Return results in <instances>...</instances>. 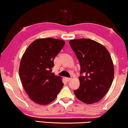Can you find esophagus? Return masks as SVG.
Returning <instances> with one entry per match:
<instances>
[{
    "label": "esophagus",
    "instance_id": "34e87169",
    "mask_svg": "<svg viewBox=\"0 0 128 128\" xmlns=\"http://www.w3.org/2000/svg\"><path fill=\"white\" fill-rule=\"evenodd\" d=\"M66 78V81H68V82H69V81H70V80H71L72 79V78Z\"/></svg>",
    "mask_w": 128,
    "mask_h": 128
}]
</instances>
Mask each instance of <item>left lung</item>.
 <instances>
[{"label":"left lung","instance_id":"left-lung-1","mask_svg":"<svg viewBox=\"0 0 128 128\" xmlns=\"http://www.w3.org/2000/svg\"><path fill=\"white\" fill-rule=\"evenodd\" d=\"M69 44L80 62V87L74 91L76 97L85 104L100 101L108 92L114 76L111 55L106 47L87 38L72 40Z\"/></svg>","mask_w":128,"mask_h":128}]
</instances>
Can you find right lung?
Segmentation results:
<instances>
[{"label":"right lung","instance_id":"1","mask_svg":"<svg viewBox=\"0 0 128 128\" xmlns=\"http://www.w3.org/2000/svg\"><path fill=\"white\" fill-rule=\"evenodd\" d=\"M64 44V40L39 38L29 45L22 55L19 76L26 93L36 104L52 102L64 86L62 78L52 73V68Z\"/></svg>","mask_w":128,"mask_h":128}]
</instances>
